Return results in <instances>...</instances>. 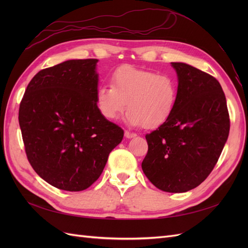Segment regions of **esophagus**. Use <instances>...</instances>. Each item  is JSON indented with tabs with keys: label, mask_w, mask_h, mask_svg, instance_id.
<instances>
[{
	"label": "esophagus",
	"mask_w": 248,
	"mask_h": 248,
	"mask_svg": "<svg viewBox=\"0 0 248 248\" xmlns=\"http://www.w3.org/2000/svg\"><path fill=\"white\" fill-rule=\"evenodd\" d=\"M124 136H125V138L126 139H132V138H136L137 137V134L136 133H132V132H129V131H125V133H124Z\"/></svg>",
	"instance_id": "obj_1"
}]
</instances>
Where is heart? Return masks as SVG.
I'll use <instances>...</instances> for the list:
<instances>
[{"instance_id": "b5f03b06", "label": "heart", "mask_w": 248, "mask_h": 248, "mask_svg": "<svg viewBox=\"0 0 248 248\" xmlns=\"http://www.w3.org/2000/svg\"><path fill=\"white\" fill-rule=\"evenodd\" d=\"M177 97V84L171 78L126 65L111 74V85L97 88L96 104L103 118L116 120L128 101L126 122L152 129L170 118Z\"/></svg>"}]
</instances>
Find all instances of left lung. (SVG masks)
Here are the masks:
<instances>
[{
  "label": "left lung",
  "instance_id": "obj_1",
  "mask_svg": "<svg viewBox=\"0 0 248 248\" xmlns=\"http://www.w3.org/2000/svg\"><path fill=\"white\" fill-rule=\"evenodd\" d=\"M170 64L178 77L177 103L168 121L146 136L141 169L160 190L186 192L215 167L229 137L230 117L218 80L188 64Z\"/></svg>",
  "mask_w": 248,
  "mask_h": 248
}]
</instances>
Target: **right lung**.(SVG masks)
Segmentation results:
<instances>
[{
	"mask_svg": "<svg viewBox=\"0 0 248 248\" xmlns=\"http://www.w3.org/2000/svg\"><path fill=\"white\" fill-rule=\"evenodd\" d=\"M97 59L68 60L39 71L19 106L29 162L44 181L80 191L101 175L124 131L97 108Z\"/></svg>",
	"mask_w": 248,
	"mask_h": 248,
	"instance_id": "obj_1",
	"label": "right lung"
}]
</instances>
